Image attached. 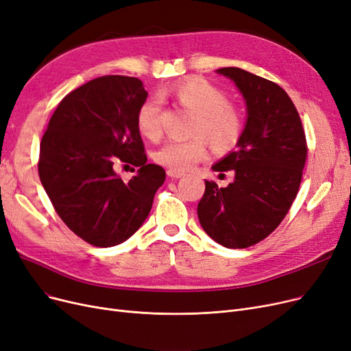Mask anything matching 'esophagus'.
<instances>
[{
    "label": "esophagus",
    "mask_w": 351,
    "mask_h": 351,
    "mask_svg": "<svg viewBox=\"0 0 351 351\" xmlns=\"http://www.w3.org/2000/svg\"><path fill=\"white\" fill-rule=\"evenodd\" d=\"M167 176H171L173 179H178V178H182L185 173L184 172H179V171H175V169H167Z\"/></svg>",
    "instance_id": "esophagus-1"
}]
</instances>
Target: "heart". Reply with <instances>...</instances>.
I'll return each mask as SVG.
<instances>
[{"mask_svg":"<svg viewBox=\"0 0 351 351\" xmlns=\"http://www.w3.org/2000/svg\"><path fill=\"white\" fill-rule=\"evenodd\" d=\"M171 99L193 117L191 120L189 140H166L153 153V159L162 166L184 172L204 160L208 154L206 137L215 149H228L237 143L241 134L240 111L228 102L223 89L205 77L191 76L172 86L163 88L159 97L153 95L140 104L136 124L141 136L156 140L162 134V99Z\"/></svg>","mask_w":351,"mask_h":351,"instance_id":"b5f03b06","label":"heart"}]
</instances>
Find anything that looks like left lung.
Instances as JSON below:
<instances>
[{
    "mask_svg": "<svg viewBox=\"0 0 351 351\" xmlns=\"http://www.w3.org/2000/svg\"><path fill=\"white\" fill-rule=\"evenodd\" d=\"M217 72L241 90L247 123L237 150L213 166L215 172H234V182L218 188L214 180H205L197 211L213 240L228 249H245L265 240L288 214L308 146L301 117L278 84L240 68Z\"/></svg>",
    "mask_w": 351,
    "mask_h": 351,
    "instance_id": "obj_1",
    "label": "left lung"
}]
</instances>
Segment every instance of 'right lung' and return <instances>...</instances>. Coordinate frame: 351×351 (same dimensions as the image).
I'll return each mask as SVG.
<instances>
[{
	"mask_svg": "<svg viewBox=\"0 0 351 351\" xmlns=\"http://www.w3.org/2000/svg\"><path fill=\"white\" fill-rule=\"evenodd\" d=\"M146 98L138 77H95L59 102L40 141L38 176L51 205L71 231L97 247L132 237L165 182V169L146 163L136 124ZM120 162L139 167L128 183L113 171Z\"/></svg>",
	"mask_w": 351,
	"mask_h": 351,
	"instance_id": "1",
	"label": "right lung"
}]
</instances>
